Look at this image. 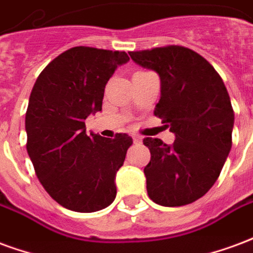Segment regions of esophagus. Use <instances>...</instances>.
Returning a JSON list of instances; mask_svg holds the SVG:
<instances>
[{"label": "esophagus", "mask_w": 253, "mask_h": 253, "mask_svg": "<svg viewBox=\"0 0 253 253\" xmlns=\"http://www.w3.org/2000/svg\"><path fill=\"white\" fill-rule=\"evenodd\" d=\"M132 137H133V141L134 143H136V144H139V143H141V136H139V134H133V136H132Z\"/></svg>", "instance_id": "34e87169"}]
</instances>
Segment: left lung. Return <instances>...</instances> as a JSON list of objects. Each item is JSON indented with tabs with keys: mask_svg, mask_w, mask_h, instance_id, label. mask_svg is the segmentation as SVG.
<instances>
[{
	"mask_svg": "<svg viewBox=\"0 0 253 253\" xmlns=\"http://www.w3.org/2000/svg\"><path fill=\"white\" fill-rule=\"evenodd\" d=\"M129 56L159 74L162 95L154 114L175 134L172 144L143 140L151 152L144 167L148 197L169 208L191 204L214 185L232 148L235 113L228 90L206 59L182 45Z\"/></svg>",
	"mask_w": 253,
	"mask_h": 253,
	"instance_id": "left-lung-1",
	"label": "left lung"
}]
</instances>
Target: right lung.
I'll use <instances>...</instances> for the list:
<instances>
[{"mask_svg": "<svg viewBox=\"0 0 253 253\" xmlns=\"http://www.w3.org/2000/svg\"><path fill=\"white\" fill-rule=\"evenodd\" d=\"M124 51L74 47L49 62L33 84L25 114L27 151L45 191L63 208L91 213L116 198V172L132 137L86 133L84 120L102 109L105 86Z\"/></svg>", "mask_w": 253, "mask_h": 253, "instance_id": "obj_1", "label": "right lung"}]
</instances>
